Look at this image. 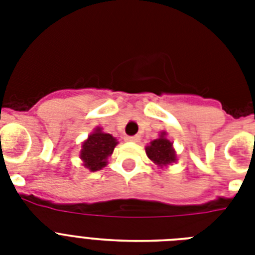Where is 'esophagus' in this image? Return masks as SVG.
I'll list each match as a JSON object with an SVG mask.
<instances>
[{"label": "esophagus", "mask_w": 255, "mask_h": 255, "mask_svg": "<svg viewBox=\"0 0 255 255\" xmlns=\"http://www.w3.org/2000/svg\"><path fill=\"white\" fill-rule=\"evenodd\" d=\"M127 141H139V136H126Z\"/></svg>", "instance_id": "34e87169"}]
</instances>
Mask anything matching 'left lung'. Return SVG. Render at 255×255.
<instances>
[{"mask_svg": "<svg viewBox=\"0 0 255 255\" xmlns=\"http://www.w3.org/2000/svg\"><path fill=\"white\" fill-rule=\"evenodd\" d=\"M145 152L148 157L160 167L176 161V153L172 148V143L164 136V133H161L159 139L153 140L151 145L145 148Z\"/></svg>", "mask_w": 255, "mask_h": 255, "instance_id": "obj_1", "label": "left lung"}]
</instances>
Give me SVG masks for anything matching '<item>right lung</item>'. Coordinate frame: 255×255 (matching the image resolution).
Segmentation results:
<instances>
[{"label":"right lung","instance_id":"obj_1","mask_svg":"<svg viewBox=\"0 0 255 255\" xmlns=\"http://www.w3.org/2000/svg\"><path fill=\"white\" fill-rule=\"evenodd\" d=\"M116 144L118 141L114 136L96 128V131L88 136V139L82 145L81 159L83 160L85 167L90 170H99L106 167V160L114 152Z\"/></svg>","mask_w":255,"mask_h":255}]
</instances>
